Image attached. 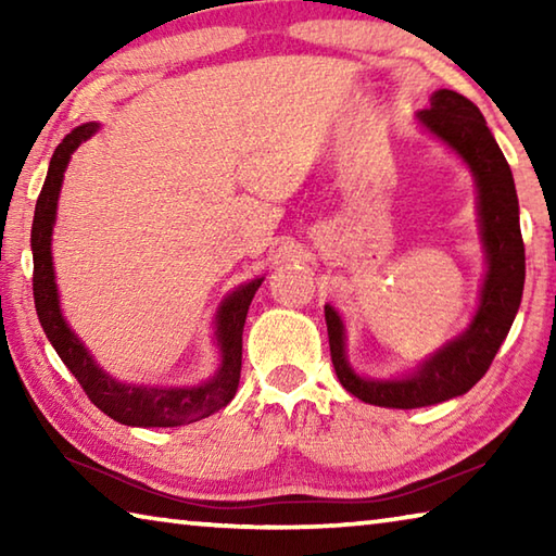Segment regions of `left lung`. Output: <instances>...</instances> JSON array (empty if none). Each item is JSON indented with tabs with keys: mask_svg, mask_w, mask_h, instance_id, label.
Listing matches in <instances>:
<instances>
[{
	"mask_svg": "<svg viewBox=\"0 0 556 556\" xmlns=\"http://www.w3.org/2000/svg\"><path fill=\"white\" fill-rule=\"evenodd\" d=\"M419 119L466 159L478 184V213L488 252V277L481 308L464 336L402 380H363L348 368L343 324L326 306L328 345L338 380L357 400L392 409H414L468 392L491 368L497 348L520 308L525 287V242L513 172L473 102L454 90H437Z\"/></svg>",
	"mask_w": 556,
	"mask_h": 556,
	"instance_id": "left-lung-1",
	"label": "left lung"
}]
</instances>
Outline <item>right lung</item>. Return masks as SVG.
Returning <instances> with one entry per match:
<instances>
[{"mask_svg": "<svg viewBox=\"0 0 556 556\" xmlns=\"http://www.w3.org/2000/svg\"><path fill=\"white\" fill-rule=\"evenodd\" d=\"M98 125L75 127L65 135L63 142L55 147L51 156L49 174H46L43 188L36 201L34 225H31V250H34V304L43 333L49 336L61 361L65 363L75 380L80 382L83 392L119 425L127 427H181L211 417L213 412L223 409L232 400L240 382L242 368V328L248 318L250 301L260 289L262 279L250 281L240 287L218 312V343L223 353V365L218 375L201 388H135V384H122L102 372L86 348L73 336L68 324L63 321L59 306V291L53 281V262H51V230L55 220V203L63 181V172L68 166L71 154L86 139L96 135Z\"/></svg>", "mask_w": 556, "mask_h": 556, "instance_id": "right-lung-1", "label": "right lung"}]
</instances>
